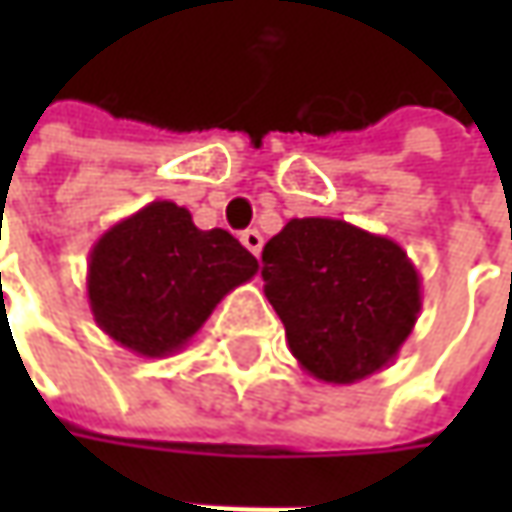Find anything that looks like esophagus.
<instances>
[{
  "label": "esophagus",
  "instance_id": "1",
  "mask_svg": "<svg viewBox=\"0 0 512 512\" xmlns=\"http://www.w3.org/2000/svg\"><path fill=\"white\" fill-rule=\"evenodd\" d=\"M242 245H245L253 256H259V253H262V245H265V239H262V233H259V230H245V233H242Z\"/></svg>",
  "mask_w": 512,
  "mask_h": 512
}]
</instances>
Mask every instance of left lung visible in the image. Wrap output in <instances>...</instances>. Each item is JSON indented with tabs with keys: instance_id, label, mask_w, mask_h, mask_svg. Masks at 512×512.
Listing matches in <instances>:
<instances>
[{
	"instance_id": "left-lung-1",
	"label": "left lung",
	"mask_w": 512,
	"mask_h": 512,
	"mask_svg": "<svg viewBox=\"0 0 512 512\" xmlns=\"http://www.w3.org/2000/svg\"><path fill=\"white\" fill-rule=\"evenodd\" d=\"M262 279L290 353L327 384L387 367L422 310V279L404 247L344 219H290L262 250Z\"/></svg>"
}]
</instances>
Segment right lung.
<instances>
[{"instance_id":"obj_1","label":"right lung","mask_w":512,"mask_h":512,"mask_svg":"<svg viewBox=\"0 0 512 512\" xmlns=\"http://www.w3.org/2000/svg\"><path fill=\"white\" fill-rule=\"evenodd\" d=\"M256 270V256L227 230H199L187 207L150 202L105 230L90 250V313L116 344L165 359Z\"/></svg>"}]
</instances>
